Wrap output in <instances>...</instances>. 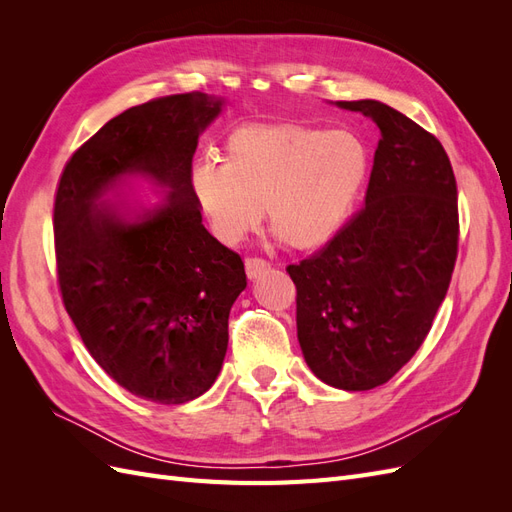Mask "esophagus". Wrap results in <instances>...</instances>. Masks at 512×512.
<instances>
[{"label":"esophagus","instance_id":"34e87169","mask_svg":"<svg viewBox=\"0 0 512 512\" xmlns=\"http://www.w3.org/2000/svg\"><path fill=\"white\" fill-rule=\"evenodd\" d=\"M271 269V262H267L265 258H247L245 260V273L250 280H256V277L265 275Z\"/></svg>","mask_w":512,"mask_h":512}]
</instances>
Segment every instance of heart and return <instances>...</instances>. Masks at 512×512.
Returning <instances> with one entry per match:
<instances>
[{"label":"heart","mask_w":512,"mask_h":512,"mask_svg":"<svg viewBox=\"0 0 512 512\" xmlns=\"http://www.w3.org/2000/svg\"><path fill=\"white\" fill-rule=\"evenodd\" d=\"M369 170V149L350 130L254 121L226 136L222 164L198 160L190 185L226 243L252 232L267 209L277 239L297 252H316L350 222Z\"/></svg>","instance_id":"b5f03b06"}]
</instances>
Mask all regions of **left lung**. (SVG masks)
Listing matches in <instances>:
<instances>
[{
	"mask_svg": "<svg viewBox=\"0 0 512 512\" xmlns=\"http://www.w3.org/2000/svg\"><path fill=\"white\" fill-rule=\"evenodd\" d=\"M380 128L365 207L312 258L290 265L297 337L329 386L369 391L421 348L457 260L451 160L436 136L378 100L337 102Z\"/></svg>",
	"mask_w": 512,
	"mask_h": 512,
	"instance_id": "left-lung-1",
	"label": "left lung"
}]
</instances>
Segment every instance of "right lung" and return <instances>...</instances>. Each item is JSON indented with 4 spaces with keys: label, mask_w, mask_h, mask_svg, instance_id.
<instances>
[{
    "label": "right lung",
    "mask_w": 512,
    "mask_h": 512,
    "mask_svg": "<svg viewBox=\"0 0 512 512\" xmlns=\"http://www.w3.org/2000/svg\"><path fill=\"white\" fill-rule=\"evenodd\" d=\"M224 100L200 91L113 117L74 151L53 209L61 299L94 361L156 404L211 389L228 348V314L247 286L243 260L203 226L190 173L198 136ZM141 174L167 196L153 210L100 204Z\"/></svg>",
    "instance_id": "add662e5"
}]
</instances>
